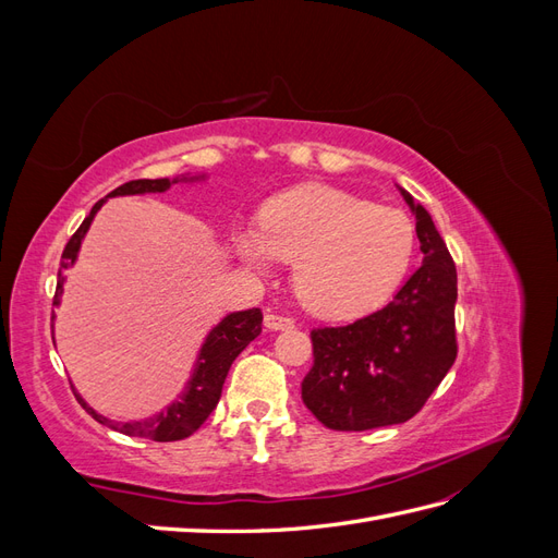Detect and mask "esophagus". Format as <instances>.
<instances>
[{
    "mask_svg": "<svg viewBox=\"0 0 558 558\" xmlns=\"http://www.w3.org/2000/svg\"><path fill=\"white\" fill-rule=\"evenodd\" d=\"M265 326L269 330H286V328H293L295 320L289 316H281V314H265Z\"/></svg>",
    "mask_w": 558,
    "mask_h": 558,
    "instance_id": "1",
    "label": "esophagus"
}]
</instances>
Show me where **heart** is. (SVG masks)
<instances>
[{"label": "heart", "instance_id": "obj_1", "mask_svg": "<svg viewBox=\"0 0 558 558\" xmlns=\"http://www.w3.org/2000/svg\"><path fill=\"white\" fill-rule=\"evenodd\" d=\"M412 218L359 195L307 183L260 211V228L240 232L238 251L256 269L293 263V291L310 312L353 318L396 293L412 265Z\"/></svg>", "mask_w": 558, "mask_h": 558}]
</instances>
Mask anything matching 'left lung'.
<instances>
[{
    "label": "left lung",
    "instance_id": "obj_1",
    "mask_svg": "<svg viewBox=\"0 0 558 558\" xmlns=\"http://www.w3.org/2000/svg\"><path fill=\"white\" fill-rule=\"evenodd\" d=\"M424 265L386 307L349 326L314 328V365L302 402L330 430H373L410 421L459 353L456 265L430 214L414 205Z\"/></svg>",
    "mask_w": 558,
    "mask_h": 558
}]
</instances>
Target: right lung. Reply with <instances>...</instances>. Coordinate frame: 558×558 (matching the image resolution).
<instances>
[{
    "mask_svg": "<svg viewBox=\"0 0 558 558\" xmlns=\"http://www.w3.org/2000/svg\"><path fill=\"white\" fill-rule=\"evenodd\" d=\"M170 185H172L170 179H134V181L118 185V189L111 191L107 197L162 193L170 189ZM107 197L95 202V207L90 209V214L86 218H83V223L78 226V230L72 234L70 242H66V246L62 251L53 305H58L60 295H62V283H64L62 272L76 260L83 234L88 232V228L93 223V216L97 214L99 207L105 205ZM260 330H263V312L258 307L246 310V312H234V314L226 316L221 324H218L209 332L207 342L202 344V351H199L197 363H195V373H193L189 386H185L181 400L172 402L170 408L150 418L130 421V424H118V421H111L102 414H97L93 408H88L78 393H74V396L83 404V410H86L95 421H99L102 426H109L118 433L130 435V437H144V440H154V442L183 440V437L193 435L202 424H205L207 416L214 412L218 398H221V388H223V381L228 377V369H230L232 361L238 359L240 353L248 347V342L256 340Z\"/></svg>",
    "mask_w": 558,
    "mask_h": 558,
    "instance_id": "obj_1",
    "label": "right lung"
}]
</instances>
